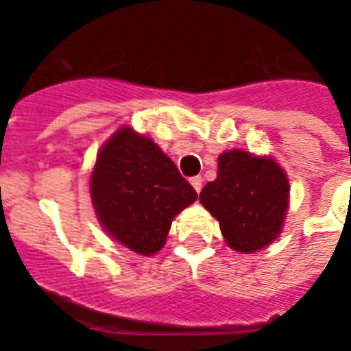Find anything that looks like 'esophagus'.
Returning <instances> with one entry per match:
<instances>
[{"label": "esophagus", "instance_id": "esophagus-1", "mask_svg": "<svg viewBox=\"0 0 351 351\" xmlns=\"http://www.w3.org/2000/svg\"><path fill=\"white\" fill-rule=\"evenodd\" d=\"M191 184H193L194 191L199 193L201 189H203V178H201V176H193V178H191Z\"/></svg>", "mask_w": 351, "mask_h": 351}]
</instances>
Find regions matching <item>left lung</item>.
Masks as SVG:
<instances>
[{"mask_svg":"<svg viewBox=\"0 0 351 351\" xmlns=\"http://www.w3.org/2000/svg\"><path fill=\"white\" fill-rule=\"evenodd\" d=\"M217 178L203 187L201 205L219 221L228 245L256 252L279 237L288 210L289 184L281 166L243 150L219 157Z\"/></svg>","mask_w":351,"mask_h":351,"instance_id":"8db88e82","label":"left lung"}]
</instances>
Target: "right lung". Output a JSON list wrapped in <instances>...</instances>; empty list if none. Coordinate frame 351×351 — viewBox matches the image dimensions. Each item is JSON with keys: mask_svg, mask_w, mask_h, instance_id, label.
<instances>
[{"mask_svg": "<svg viewBox=\"0 0 351 351\" xmlns=\"http://www.w3.org/2000/svg\"><path fill=\"white\" fill-rule=\"evenodd\" d=\"M90 193L104 230L143 256L162 249L175 215L197 199L171 158L129 127L100 148Z\"/></svg>", "mask_w": 351, "mask_h": 351, "instance_id": "add662e5", "label": "right lung"}]
</instances>
